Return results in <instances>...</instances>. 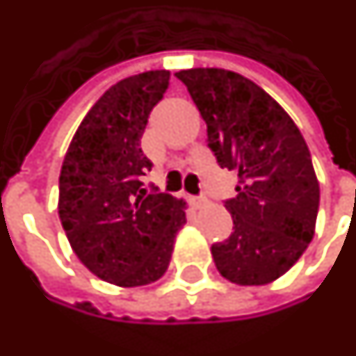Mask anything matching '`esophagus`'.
<instances>
[{
	"instance_id": "esophagus-1",
	"label": "esophagus",
	"mask_w": 356,
	"mask_h": 356,
	"mask_svg": "<svg viewBox=\"0 0 356 356\" xmlns=\"http://www.w3.org/2000/svg\"><path fill=\"white\" fill-rule=\"evenodd\" d=\"M191 202H193V206H202V204H206V196H191Z\"/></svg>"
}]
</instances>
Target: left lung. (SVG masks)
Here are the masks:
<instances>
[{
  "label": "left lung",
  "instance_id": "1",
  "mask_svg": "<svg viewBox=\"0 0 356 356\" xmlns=\"http://www.w3.org/2000/svg\"><path fill=\"white\" fill-rule=\"evenodd\" d=\"M206 121L208 148L237 173L225 200L233 233L213 243L223 277L264 285L289 270L314 237L320 186L310 152L287 111L243 74L206 67L175 73Z\"/></svg>",
  "mask_w": 356,
  "mask_h": 356
}]
</instances>
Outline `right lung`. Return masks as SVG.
<instances>
[{
    "instance_id": "right-lung-1",
    "label": "right lung",
    "mask_w": 356,
    "mask_h": 356,
    "mask_svg": "<svg viewBox=\"0 0 356 356\" xmlns=\"http://www.w3.org/2000/svg\"><path fill=\"white\" fill-rule=\"evenodd\" d=\"M170 71H146L113 84L69 144L59 175V220L74 254L94 275L121 287L160 280L170 266L185 202L140 177L152 161L140 148Z\"/></svg>"
}]
</instances>
